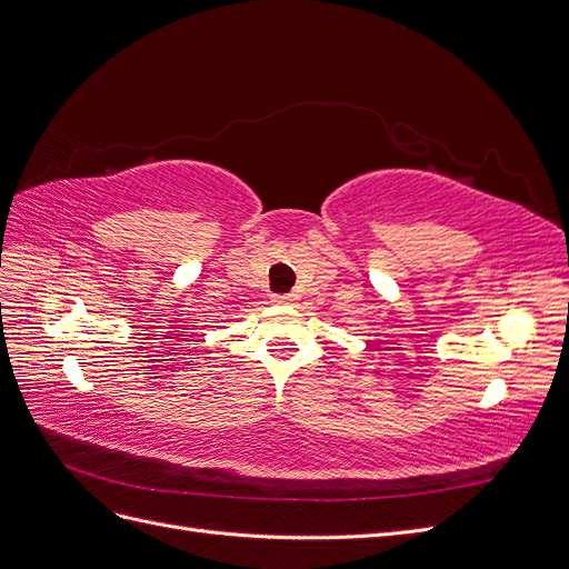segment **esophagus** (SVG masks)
Masks as SVG:
<instances>
[{
	"label": "esophagus",
	"instance_id": "1",
	"mask_svg": "<svg viewBox=\"0 0 569 569\" xmlns=\"http://www.w3.org/2000/svg\"><path fill=\"white\" fill-rule=\"evenodd\" d=\"M297 301V295H278V297H272V303H278V306H289V303H295Z\"/></svg>",
	"mask_w": 569,
	"mask_h": 569
}]
</instances>
